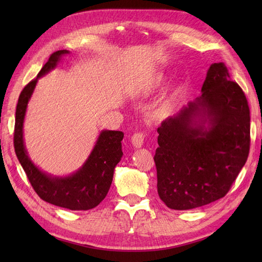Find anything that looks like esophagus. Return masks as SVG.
I'll use <instances>...</instances> for the list:
<instances>
[{
  "label": "esophagus",
  "instance_id": "esophagus-1",
  "mask_svg": "<svg viewBox=\"0 0 262 262\" xmlns=\"http://www.w3.org/2000/svg\"><path fill=\"white\" fill-rule=\"evenodd\" d=\"M144 137H145V135H144L143 133H135V134L132 136L133 145H134L136 148L142 147L144 143Z\"/></svg>",
  "mask_w": 262,
  "mask_h": 262
}]
</instances>
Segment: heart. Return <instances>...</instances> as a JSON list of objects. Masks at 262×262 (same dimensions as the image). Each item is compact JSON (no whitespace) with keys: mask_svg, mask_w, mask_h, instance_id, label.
<instances>
[{"mask_svg":"<svg viewBox=\"0 0 262 262\" xmlns=\"http://www.w3.org/2000/svg\"><path fill=\"white\" fill-rule=\"evenodd\" d=\"M162 81H163V76H162V75H157V76H155L154 79L152 80V83H153L154 86H158Z\"/></svg>","mask_w":262,"mask_h":262,"instance_id":"1","label":"heart"}]
</instances>
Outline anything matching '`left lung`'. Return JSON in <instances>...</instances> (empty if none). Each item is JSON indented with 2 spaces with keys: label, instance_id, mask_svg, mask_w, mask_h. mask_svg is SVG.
<instances>
[{
  "label": "left lung",
  "instance_id": "1",
  "mask_svg": "<svg viewBox=\"0 0 262 262\" xmlns=\"http://www.w3.org/2000/svg\"><path fill=\"white\" fill-rule=\"evenodd\" d=\"M202 92L158 128V193L171 209L223 198L249 155L248 100L224 63L210 65Z\"/></svg>",
  "mask_w": 262,
  "mask_h": 262
}]
</instances>
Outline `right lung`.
Instances as JSON below:
<instances>
[{
    "instance_id": "1",
    "label": "right lung",
    "mask_w": 262,
    "mask_h": 262,
    "mask_svg": "<svg viewBox=\"0 0 262 262\" xmlns=\"http://www.w3.org/2000/svg\"><path fill=\"white\" fill-rule=\"evenodd\" d=\"M69 53L66 49L53 53L36 79L28 83L21 91L15 110L13 144L16 158L39 197L58 207L71 210H88L96 207L107 196L113 182L115 166L122 157L121 141L124 133L102 130L90 157L82 168L68 177H52L39 170L28 157L24 141V120L27 105L38 79L56 68L60 57Z\"/></svg>"
}]
</instances>
